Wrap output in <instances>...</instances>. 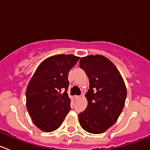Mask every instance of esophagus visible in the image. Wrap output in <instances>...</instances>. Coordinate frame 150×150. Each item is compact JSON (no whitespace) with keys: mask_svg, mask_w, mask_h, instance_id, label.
<instances>
[{"mask_svg":"<svg viewBox=\"0 0 150 150\" xmlns=\"http://www.w3.org/2000/svg\"><path fill=\"white\" fill-rule=\"evenodd\" d=\"M80 98H81V96H78V95H76V96H75V99H76V100H79Z\"/></svg>","mask_w":150,"mask_h":150,"instance_id":"obj_1","label":"esophagus"}]
</instances>
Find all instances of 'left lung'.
Segmentation results:
<instances>
[{"label": "left lung", "instance_id": "left-lung-1", "mask_svg": "<svg viewBox=\"0 0 150 150\" xmlns=\"http://www.w3.org/2000/svg\"><path fill=\"white\" fill-rule=\"evenodd\" d=\"M79 67L89 79V89L86 94L88 106L79 114V124L89 133H103L122 111L127 96L124 80L113 63L103 55L83 57Z\"/></svg>", "mask_w": 150, "mask_h": 150}]
</instances>
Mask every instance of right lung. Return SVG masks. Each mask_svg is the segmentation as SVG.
Instances as JSON below:
<instances>
[{
	"label": "right lung",
	"mask_w": 150,
	"mask_h": 150,
	"mask_svg": "<svg viewBox=\"0 0 150 150\" xmlns=\"http://www.w3.org/2000/svg\"><path fill=\"white\" fill-rule=\"evenodd\" d=\"M79 59L64 54L50 57L38 66L30 79L26 106L33 122L41 131L51 132L59 128L71 110L67 93L68 73Z\"/></svg>",
	"instance_id": "right-lung-1"
}]
</instances>
